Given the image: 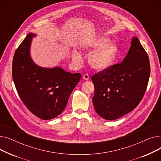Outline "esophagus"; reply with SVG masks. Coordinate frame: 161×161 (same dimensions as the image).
I'll list each match as a JSON object with an SVG mask.
<instances>
[{"mask_svg": "<svg viewBox=\"0 0 161 161\" xmlns=\"http://www.w3.org/2000/svg\"><path fill=\"white\" fill-rule=\"evenodd\" d=\"M83 79L84 80L88 81V80H90V78H89V76L88 74H85V75H83Z\"/></svg>", "mask_w": 161, "mask_h": 161, "instance_id": "34e87169", "label": "esophagus"}]
</instances>
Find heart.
I'll list each match as a JSON object with an SVG mask.
<instances>
[{
    "instance_id": "b5f03b06",
    "label": "heart",
    "mask_w": 161,
    "mask_h": 161,
    "mask_svg": "<svg viewBox=\"0 0 161 161\" xmlns=\"http://www.w3.org/2000/svg\"><path fill=\"white\" fill-rule=\"evenodd\" d=\"M109 38L104 36H98L93 39L83 42L80 44L82 51L92 52L88 58V62L92 69L97 71L107 69L112 64L117 52L115 44L109 42ZM71 57L74 61L78 62L81 59V53L77 50H72Z\"/></svg>"
}]
</instances>
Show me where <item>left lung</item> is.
I'll list each match as a JSON object with an SVG mask.
<instances>
[{
    "label": "left lung",
    "instance_id": "left-lung-1",
    "mask_svg": "<svg viewBox=\"0 0 161 161\" xmlns=\"http://www.w3.org/2000/svg\"><path fill=\"white\" fill-rule=\"evenodd\" d=\"M150 75L149 59L138 38L134 36L124 60L92 76L96 112L109 121L132 111L144 95Z\"/></svg>",
    "mask_w": 161,
    "mask_h": 161
}]
</instances>
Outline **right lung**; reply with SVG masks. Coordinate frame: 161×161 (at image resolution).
Segmentation results:
<instances>
[{
	"instance_id": "1",
	"label": "right lung",
	"mask_w": 161,
	"mask_h": 161,
	"mask_svg": "<svg viewBox=\"0 0 161 161\" xmlns=\"http://www.w3.org/2000/svg\"><path fill=\"white\" fill-rule=\"evenodd\" d=\"M36 34L30 32L16 49L12 63L15 88L29 111L44 120L52 119L64 109L81 75L62 68L37 65L31 56V46Z\"/></svg>"
}]
</instances>
